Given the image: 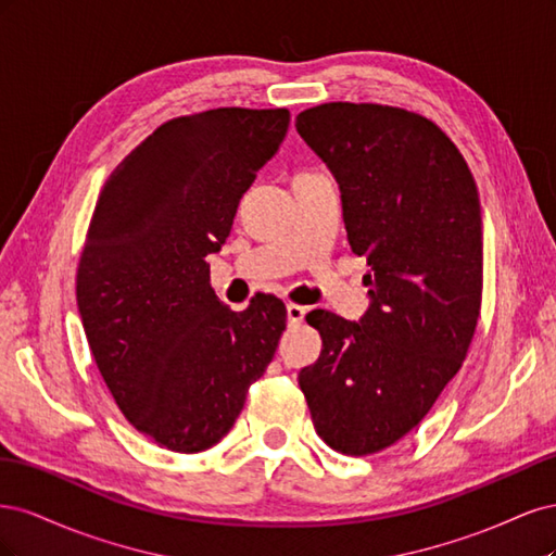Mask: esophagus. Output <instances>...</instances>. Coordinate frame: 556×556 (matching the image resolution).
Segmentation results:
<instances>
[{
    "mask_svg": "<svg viewBox=\"0 0 556 556\" xmlns=\"http://www.w3.org/2000/svg\"><path fill=\"white\" fill-rule=\"evenodd\" d=\"M306 317V308L299 306V304H288V323L290 325H301Z\"/></svg>",
    "mask_w": 556,
    "mask_h": 556,
    "instance_id": "34e87169",
    "label": "esophagus"
}]
</instances>
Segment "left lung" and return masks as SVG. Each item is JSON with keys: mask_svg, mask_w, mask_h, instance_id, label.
<instances>
[{"mask_svg": "<svg viewBox=\"0 0 556 556\" xmlns=\"http://www.w3.org/2000/svg\"><path fill=\"white\" fill-rule=\"evenodd\" d=\"M296 131L339 182L350 248L371 266L359 323L306 317L323 352L299 387L319 439L364 457L422 422L466 359L482 301L478 185L447 134L406 109L319 104Z\"/></svg>", "mask_w": 556, "mask_h": 556, "instance_id": "obj_1", "label": "left lung"}]
</instances>
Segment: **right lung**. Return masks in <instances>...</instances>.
I'll list each match as a JSON object with an SVG mask.
<instances>
[{"label": "right lung", "mask_w": 556, "mask_h": 556, "mask_svg": "<svg viewBox=\"0 0 556 556\" xmlns=\"http://www.w3.org/2000/svg\"><path fill=\"white\" fill-rule=\"evenodd\" d=\"M288 109L174 117L115 166L97 199L76 274L92 357L129 425L174 452H201L237 422L271 364L285 304L237 313L211 288L206 257L276 155Z\"/></svg>", "instance_id": "obj_1"}]
</instances>
